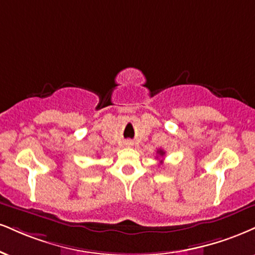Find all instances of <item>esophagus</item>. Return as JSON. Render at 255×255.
I'll use <instances>...</instances> for the list:
<instances>
[{
	"mask_svg": "<svg viewBox=\"0 0 255 255\" xmlns=\"http://www.w3.org/2000/svg\"><path fill=\"white\" fill-rule=\"evenodd\" d=\"M126 145L131 146V145H133V142H131V141H127V142H126Z\"/></svg>",
	"mask_w": 255,
	"mask_h": 255,
	"instance_id": "34e87169",
	"label": "esophagus"
}]
</instances>
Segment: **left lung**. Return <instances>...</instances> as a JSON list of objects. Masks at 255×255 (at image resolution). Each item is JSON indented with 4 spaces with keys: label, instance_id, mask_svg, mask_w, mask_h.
<instances>
[{
    "label": "left lung",
    "instance_id": "1",
    "mask_svg": "<svg viewBox=\"0 0 255 255\" xmlns=\"http://www.w3.org/2000/svg\"><path fill=\"white\" fill-rule=\"evenodd\" d=\"M158 153H159V155H161V157H162V155L165 154V152H164V151H161V149H159Z\"/></svg>",
    "mask_w": 255,
    "mask_h": 255
}]
</instances>
